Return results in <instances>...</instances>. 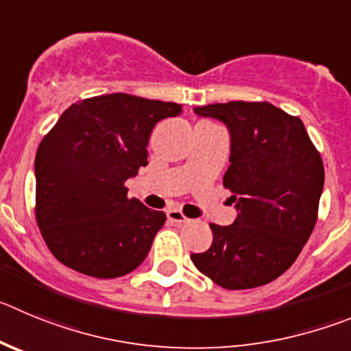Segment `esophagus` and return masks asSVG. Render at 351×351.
I'll list each match as a JSON object with an SVG mask.
<instances>
[{"mask_svg":"<svg viewBox=\"0 0 351 351\" xmlns=\"http://www.w3.org/2000/svg\"><path fill=\"white\" fill-rule=\"evenodd\" d=\"M166 216H168V220L171 221V223H176V225H182L189 221V218H186L180 209H169V211L166 213Z\"/></svg>","mask_w":351,"mask_h":351,"instance_id":"34e87169","label":"esophagus"}]
</instances>
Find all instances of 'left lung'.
I'll use <instances>...</instances> for the list:
<instances>
[{
  "label": "left lung",
  "instance_id": "8db88e82",
  "mask_svg": "<svg viewBox=\"0 0 351 351\" xmlns=\"http://www.w3.org/2000/svg\"><path fill=\"white\" fill-rule=\"evenodd\" d=\"M230 133L223 185L234 195L232 225L211 223L213 244L191 254L199 271L225 289L271 282L296 261L312 235L324 189V165L304 124L268 101L197 107Z\"/></svg>",
  "mask_w": 351,
  "mask_h": 351
}]
</instances>
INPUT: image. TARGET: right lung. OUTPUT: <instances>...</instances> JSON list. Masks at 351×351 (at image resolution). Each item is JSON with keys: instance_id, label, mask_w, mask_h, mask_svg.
Here are the masks:
<instances>
[{"instance_id": "obj_1", "label": "right lung", "mask_w": 351, "mask_h": 351, "mask_svg": "<svg viewBox=\"0 0 351 351\" xmlns=\"http://www.w3.org/2000/svg\"><path fill=\"white\" fill-rule=\"evenodd\" d=\"M182 114L173 101L126 93L72 104L39 143L36 220L60 263L97 279L142 265L166 215L128 199L126 180L147 166L150 133Z\"/></svg>"}]
</instances>
